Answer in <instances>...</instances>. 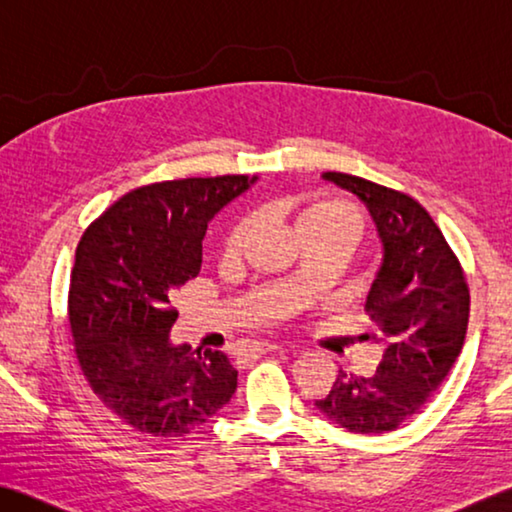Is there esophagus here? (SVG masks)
Returning a JSON list of instances; mask_svg holds the SVG:
<instances>
[{"instance_id":"1","label":"esophagus","mask_w":512,"mask_h":512,"mask_svg":"<svg viewBox=\"0 0 512 512\" xmlns=\"http://www.w3.org/2000/svg\"><path fill=\"white\" fill-rule=\"evenodd\" d=\"M280 344H275V342H259L257 346H255V351L257 353H275V351H280Z\"/></svg>"}]
</instances>
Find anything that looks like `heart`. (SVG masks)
Masks as SVG:
<instances>
[{
	"label": "heart",
	"instance_id": "obj_1",
	"mask_svg": "<svg viewBox=\"0 0 512 512\" xmlns=\"http://www.w3.org/2000/svg\"><path fill=\"white\" fill-rule=\"evenodd\" d=\"M253 221H239L234 225V230L227 237V243L232 248H239L246 241ZM296 227L307 243L310 241H342L346 246H355L360 241L364 221L362 214L353 205H348L344 200H314L310 205L300 209L296 218Z\"/></svg>",
	"mask_w": 512,
	"mask_h": 512
}]
</instances>
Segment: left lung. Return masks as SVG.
Masks as SVG:
<instances>
[{
	"instance_id": "8db88e82",
	"label": "left lung",
	"mask_w": 512,
	"mask_h": 512,
	"mask_svg": "<svg viewBox=\"0 0 512 512\" xmlns=\"http://www.w3.org/2000/svg\"><path fill=\"white\" fill-rule=\"evenodd\" d=\"M328 182L369 207L383 241V264L364 312L376 326L383 360L373 376L339 369L316 408L351 433L396 431L424 408L465 344L469 287L437 223L408 193L348 173H323Z\"/></svg>"
}]
</instances>
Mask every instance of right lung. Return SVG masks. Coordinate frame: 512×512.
<instances>
[{
    "mask_svg": "<svg viewBox=\"0 0 512 512\" xmlns=\"http://www.w3.org/2000/svg\"><path fill=\"white\" fill-rule=\"evenodd\" d=\"M255 180L248 175L154 182L86 227L70 273L75 353L107 408L152 437L205 426L237 389L221 351L173 346V298L196 278L207 223Z\"/></svg>",
    "mask_w": 512,
    "mask_h": 512,
    "instance_id": "1",
    "label": "right lung"
}]
</instances>
